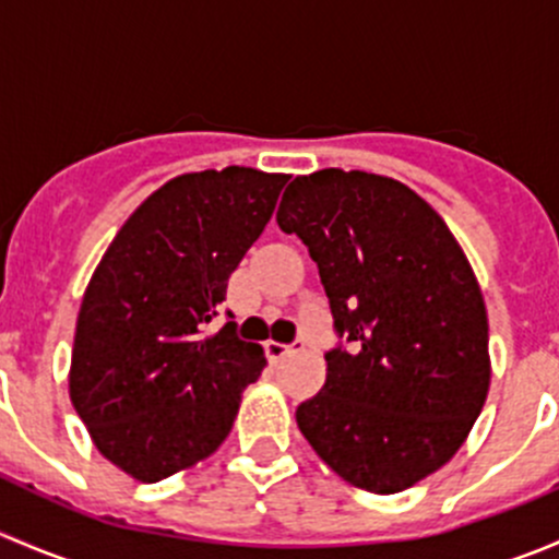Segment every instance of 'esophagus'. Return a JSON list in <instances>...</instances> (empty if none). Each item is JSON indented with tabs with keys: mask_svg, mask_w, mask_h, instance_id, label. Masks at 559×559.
Listing matches in <instances>:
<instances>
[{
	"mask_svg": "<svg viewBox=\"0 0 559 559\" xmlns=\"http://www.w3.org/2000/svg\"><path fill=\"white\" fill-rule=\"evenodd\" d=\"M297 348H302V343H278V341H267L264 343V352H267V357L273 359V362H278V359L289 357V354H295Z\"/></svg>",
	"mask_w": 559,
	"mask_h": 559,
	"instance_id": "esophagus-1",
	"label": "esophagus"
}]
</instances>
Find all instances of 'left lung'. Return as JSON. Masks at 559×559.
Instances as JSON below:
<instances>
[{
    "instance_id": "8db88e82",
    "label": "left lung",
    "mask_w": 559,
    "mask_h": 559,
    "mask_svg": "<svg viewBox=\"0 0 559 559\" xmlns=\"http://www.w3.org/2000/svg\"><path fill=\"white\" fill-rule=\"evenodd\" d=\"M319 267L348 348L297 405L313 452L352 487L394 495L460 452L492 379L481 286L452 229L400 180L297 175L278 205Z\"/></svg>"
}]
</instances>
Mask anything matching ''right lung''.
Masks as SVG:
<instances>
[{
  "label": "right lung",
  "mask_w": 559,
  "mask_h": 559,
  "mask_svg": "<svg viewBox=\"0 0 559 559\" xmlns=\"http://www.w3.org/2000/svg\"><path fill=\"white\" fill-rule=\"evenodd\" d=\"M284 173L167 180L123 222L78 311L70 400L97 452L143 484L211 456L264 370L235 321L207 332L227 281L275 211Z\"/></svg>",
  "instance_id": "obj_1"
}]
</instances>
